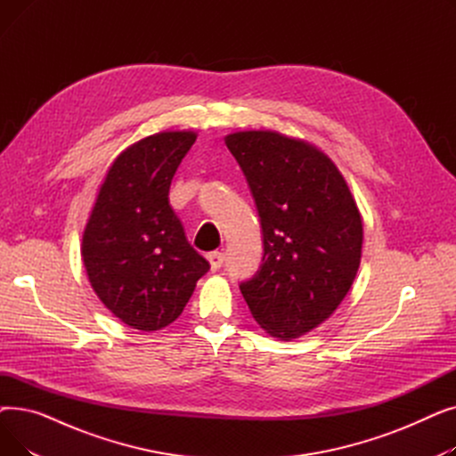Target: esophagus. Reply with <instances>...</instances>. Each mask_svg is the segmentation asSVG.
Segmentation results:
<instances>
[{"instance_id": "esophagus-1", "label": "esophagus", "mask_w": 456, "mask_h": 456, "mask_svg": "<svg viewBox=\"0 0 456 456\" xmlns=\"http://www.w3.org/2000/svg\"><path fill=\"white\" fill-rule=\"evenodd\" d=\"M208 262H210V270H212V272H218V270L224 266L225 255L220 253V251H214V253L208 255Z\"/></svg>"}]
</instances>
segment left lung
<instances>
[{"label":"left lung","instance_id":"1","mask_svg":"<svg viewBox=\"0 0 456 456\" xmlns=\"http://www.w3.org/2000/svg\"><path fill=\"white\" fill-rule=\"evenodd\" d=\"M225 146L255 198L265 255L240 292L255 322L281 340L322 325L347 296L362 256V216L323 151L275 131H238Z\"/></svg>","mask_w":456,"mask_h":456}]
</instances>
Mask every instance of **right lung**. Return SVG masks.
Masks as SVG:
<instances>
[{"mask_svg":"<svg viewBox=\"0 0 456 456\" xmlns=\"http://www.w3.org/2000/svg\"><path fill=\"white\" fill-rule=\"evenodd\" d=\"M196 138L194 131H162L119 153L83 231L81 256L95 296L138 330L175 322L210 268L167 200Z\"/></svg>","mask_w":456,"mask_h":456,"instance_id":"obj_1","label":"right lung"}]
</instances>
